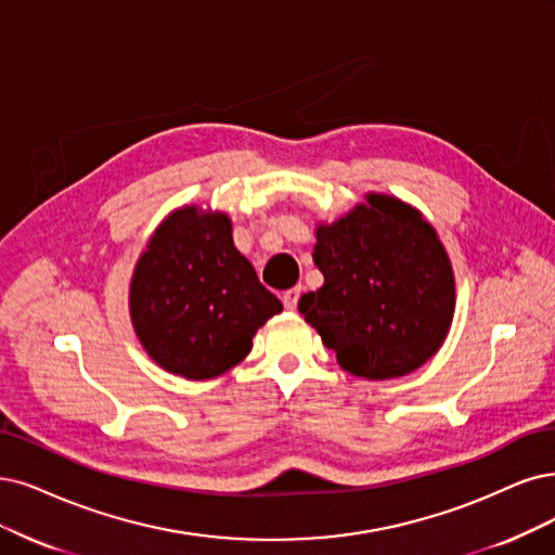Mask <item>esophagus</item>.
Here are the masks:
<instances>
[{
  "mask_svg": "<svg viewBox=\"0 0 555 555\" xmlns=\"http://www.w3.org/2000/svg\"><path fill=\"white\" fill-rule=\"evenodd\" d=\"M299 295H301V288H291L283 293V306L288 311H295L297 309V301H299Z\"/></svg>",
  "mask_w": 555,
  "mask_h": 555,
  "instance_id": "esophagus-1",
  "label": "esophagus"
}]
</instances>
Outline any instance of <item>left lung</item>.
<instances>
[{"label": "left lung", "mask_w": 555, "mask_h": 555, "mask_svg": "<svg viewBox=\"0 0 555 555\" xmlns=\"http://www.w3.org/2000/svg\"><path fill=\"white\" fill-rule=\"evenodd\" d=\"M322 288L299 313L365 379L409 375L443 345L455 313V276L433 223L396 196L367 194L315 231Z\"/></svg>", "instance_id": "left-lung-1"}]
</instances>
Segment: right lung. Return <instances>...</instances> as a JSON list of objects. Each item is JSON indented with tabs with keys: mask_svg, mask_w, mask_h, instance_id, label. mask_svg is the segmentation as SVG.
Here are the masks:
<instances>
[{
	"mask_svg": "<svg viewBox=\"0 0 555 555\" xmlns=\"http://www.w3.org/2000/svg\"><path fill=\"white\" fill-rule=\"evenodd\" d=\"M283 304L233 244L223 212L196 205L164 219L130 281L139 343L167 373L212 379L251 352V338Z\"/></svg>",
	"mask_w": 555,
	"mask_h": 555,
	"instance_id": "right-lung-1",
	"label": "right lung"
}]
</instances>
